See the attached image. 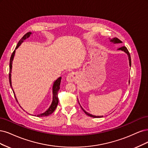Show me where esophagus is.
Wrapping results in <instances>:
<instances>
[{
	"label": "esophagus",
	"mask_w": 148,
	"mask_h": 148,
	"mask_svg": "<svg viewBox=\"0 0 148 148\" xmlns=\"http://www.w3.org/2000/svg\"><path fill=\"white\" fill-rule=\"evenodd\" d=\"M76 77H77V74L75 73H70L67 75V77H66V79L68 82H74L75 80Z\"/></svg>",
	"instance_id": "esophagus-1"
}]
</instances>
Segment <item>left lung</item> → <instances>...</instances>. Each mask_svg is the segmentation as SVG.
Instances as JSON below:
<instances>
[{
  "label": "left lung",
  "mask_w": 148,
  "mask_h": 148,
  "mask_svg": "<svg viewBox=\"0 0 148 148\" xmlns=\"http://www.w3.org/2000/svg\"><path fill=\"white\" fill-rule=\"evenodd\" d=\"M109 41H110L112 43H113V44H120V43H122V41L119 40V39H117V38H116V37L112 38V39H110V38H109ZM117 50H118L123 51V52H125V53H127V55H128V60H129V65H130V66L131 67V57H130V55L129 53V52H128L127 49L125 47H121V48L118 49ZM129 83H130V80H129ZM79 104H80V103H79ZM80 107H81V108L82 109V110L84 111V112L88 116H90V117H94V118H100V117H103V116H94V115H92V114L87 112V111H85L81 106H80Z\"/></svg>",
  "instance_id": "obj_1"
}]
</instances>
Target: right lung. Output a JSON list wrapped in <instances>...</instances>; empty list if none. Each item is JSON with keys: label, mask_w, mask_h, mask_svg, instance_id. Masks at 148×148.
<instances>
[{"label": "right lung", "mask_w": 148, "mask_h": 148, "mask_svg": "<svg viewBox=\"0 0 148 148\" xmlns=\"http://www.w3.org/2000/svg\"><path fill=\"white\" fill-rule=\"evenodd\" d=\"M32 34L31 32H28L21 39H20V40L18 42V44L16 47L15 50L13 51V53L12 54L11 58H10V72H9V82H10V87L13 90V92L14 93V95H15V99L16 100V101H18V100L16 99V95L15 93V92L13 89L12 87V63H13V60L14 58V56H15V51L20 46V45L22 44V43L24 42V40H26V39H27L28 37H29ZM61 77H60L59 78L57 79L55 81H54L53 84V87H52V94H53V98H52V102L50 104V107L47 109V110L43 113H41L40 114H38L37 115V117H45V116H48L51 113H53L54 112V111L55 110V109L56 108L57 105L58 104V92L60 90V83H61ZM20 107L21 108V106H20Z\"/></svg>", "instance_id": "obj_1"}]
</instances>
